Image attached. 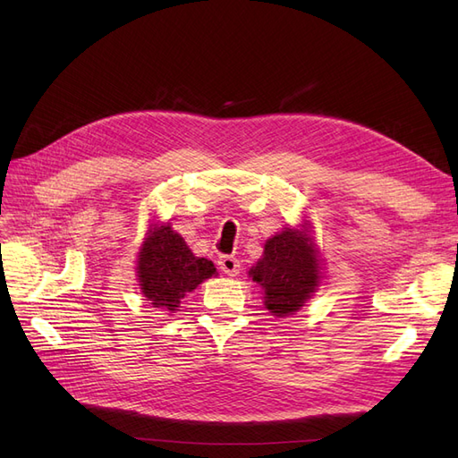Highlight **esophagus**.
<instances>
[{
	"label": "esophagus",
	"mask_w": 458,
	"mask_h": 458,
	"mask_svg": "<svg viewBox=\"0 0 458 458\" xmlns=\"http://www.w3.org/2000/svg\"><path fill=\"white\" fill-rule=\"evenodd\" d=\"M219 269L229 276H237L241 273V261L233 256H221L219 258Z\"/></svg>",
	"instance_id": "34e87169"
}]
</instances>
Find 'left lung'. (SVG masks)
Masks as SVG:
<instances>
[{"label":"left lung","instance_id":"8db88e82","mask_svg":"<svg viewBox=\"0 0 458 458\" xmlns=\"http://www.w3.org/2000/svg\"><path fill=\"white\" fill-rule=\"evenodd\" d=\"M248 275L263 288V303L271 315L298 311L321 283V259L308 227H284L267 239L261 259Z\"/></svg>","mask_w":458,"mask_h":458}]
</instances>
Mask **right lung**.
<instances>
[{
	"label": "right lung",
	"instance_id": "1",
	"mask_svg": "<svg viewBox=\"0 0 458 458\" xmlns=\"http://www.w3.org/2000/svg\"><path fill=\"white\" fill-rule=\"evenodd\" d=\"M212 275H216L214 263L192 254L170 224L150 225L137 258V281L152 308L177 311L187 293Z\"/></svg>",
	"mask_w": 458,
	"mask_h": 458
}]
</instances>
